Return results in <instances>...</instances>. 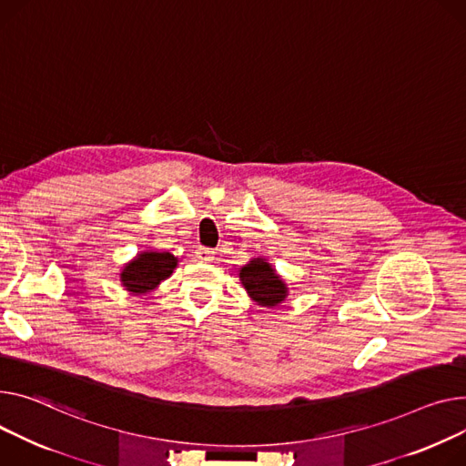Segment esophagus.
<instances>
[{"mask_svg":"<svg viewBox=\"0 0 466 466\" xmlns=\"http://www.w3.org/2000/svg\"><path fill=\"white\" fill-rule=\"evenodd\" d=\"M197 258L200 262H211L213 260V251L206 249V247H198V249H197Z\"/></svg>","mask_w":466,"mask_h":466,"instance_id":"1","label":"esophagus"}]
</instances>
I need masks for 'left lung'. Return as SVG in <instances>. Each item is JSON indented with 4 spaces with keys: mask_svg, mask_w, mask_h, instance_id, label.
<instances>
[{
    "mask_svg": "<svg viewBox=\"0 0 466 466\" xmlns=\"http://www.w3.org/2000/svg\"><path fill=\"white\" fill-rule=\"evenodd\" d=\"M239 283L249 298L260 307H277L289 298L285 279L262 257L251 258L239 268Z\"/></svg>",
    "mask_w": 466,
    "mask_h": 466,
    "instance_id": "left-lung-1",
    "label": "left lung"
}]
</instances>
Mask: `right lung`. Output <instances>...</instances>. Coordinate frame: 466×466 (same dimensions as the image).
<instances>
[{
	"mask_svg": "<svg viewBox=\"0 0 466 466\" xmlns=\"http://www.w3.org/2000/svg\"><path fill=\"white\" fill-rule=\"evenodd\" d=\"M177 268V257L167 251H140L119 271L121 287L133 296H146L157 289Z\"/></svg>",
	"mask_w": 466,
	"mask_h": 466,
	"instance_id": "right-lung-1",
	"label": "right lung"
}]
</instances>
